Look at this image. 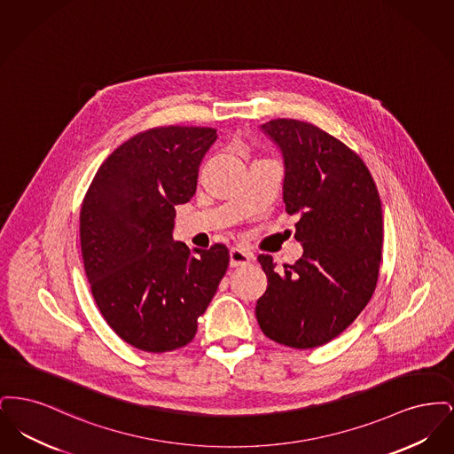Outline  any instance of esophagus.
Wrapping results in <instances>:
<instances>
[{
	"instance_id": "esophagus-1",
	"label": "esophagus",
	"mask_w": 454,
	"mask_h": 454,
	"mask_svg": "<svg viewBox=\"0 0 454 454\" xmlns=\"http://www.w3.org/2000/svg\"><path fill=\"white\" fill-rule=\"evenodd\" d=\"M252 260H254V255L248 254V252L243 250V248H231V252H230V265H231V267L248 265Z\"/></svg>"
}]
</instances>
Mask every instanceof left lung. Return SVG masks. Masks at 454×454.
Segmentation results:
<instances>
[{
	"label": "left lung",
	"mask_w": 454,
	"mask_h": 454,
	"mask_svg": "<svg viewBox=\"0 0 454 454\" xmlns=\"http://www.w3.org/2000/svg\"><path fill=\"white\" fill-rule=\"evenodd\" d=\"M284 160L282 195L298 215L301 259L276 269L259 255L267 291L255 315L262 332L294 348L342 333L371 300L381 262L383 211L364 161L328 132L296 119L260 126Z\"/></svg>",
	"instance_id": "obj_1"
}]
</instances>
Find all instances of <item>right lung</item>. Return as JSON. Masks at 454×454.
Returning <instances> with one entry per match:
<instances>
[{"instance_id":"1","label":"right lung","mask_w":454,"mask_h":454,"mask_svg":"<svg viewBox=\"0 0 454 454\" xmlns=\"http://www.w3.org/2000/svg\"><path fill=\"white\" fill-rule=\"evenodd\" d=\"M213 128L141 132L108 156L88 189L80 239L91 294L110 328L136 348L187 346L226 274L230 252L173 239L175 206L189 202Z\"/></svg>"}]
</instances>
